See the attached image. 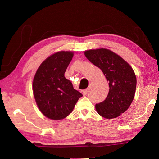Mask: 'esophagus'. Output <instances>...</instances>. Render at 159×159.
<instances>
[{"instance_id":"esophagus-1","label":"esophagus","mask_w":159,"mask_h":159,"mask_svg":"<svg viewBox=\"0 0 159 159\" xmlns=\"http://www.w3.org/2000/svg\"><path fill=\"white\" fill-rule=\"evenodd\" d=\"M82 93H83V95H87V93H88V89L83 90L82 91Z\"/></svg>"}]
</instances>
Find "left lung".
Returning <instances> with one entry per match:
<instances>
[{"mask_svg": "<svg viewBox=\"0 0 159 159\" xmlns=\"http://www.w3.org/2000/svg\"><path fill=\"white\" fill-rule=\"evenodd\" d=\"M85 55L109 81L108 95L95 104L97 112L108 119L119 116L130 106L135 94L137 79L133 69L119 55L105 48L87 50Z\"/></svg>", "mask_w": 159, "mask_h": 159, "instance_id": "obj_1", "label": "left lung"}]
</instances>
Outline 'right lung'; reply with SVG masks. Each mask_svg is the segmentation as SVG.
I'll list each match as a JSON object with an SVG mask.
<instances>
[{"instance_id": "right-lung-1", "label": "right lung", "mask_w": 159, "mask_h": 159, "mask_svg": "<svg viewBox=\"0 0 159 159\" xmlns=\"http://www.w3.org/2000/svg\"><path fill=\"white\" fill-rule=\"evenodd\" d=\"M74 53L61 51L48 57L40 65L33 81L37 106L45 116L52 120L66 118L83 95L64 77Z\"/></svg>"}]
</instances>
